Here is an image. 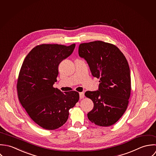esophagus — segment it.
<instances>
[{
	"label": "esophagus",
	"mask_w": 156,
	"mask_h": 156,
	"mask_svg": "<svg viewBox=\"0 0 156 156\" xmlns=\"http://www.w3.org/2000/svg\"><path fill=\"white\" fill-rule=\"evenodd\" d=\"M84 98V92H80V99H83Z\"/></svg>",
	"instance_id": "esophagus-1"
}]
</instances>
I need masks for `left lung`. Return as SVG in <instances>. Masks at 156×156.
Instances as JSON below:
<instances>
[{
  "instance_id": "left-lung-1",
  "label": "left lung",
  "mask_w": 156,
  "mask_h": 156,
  "mask_svg": "<svg viewBox=\"0 0 156 156\" xmlns=\"http://www.w3.org/2000/svg\"><path fill=\"white\" fill-rule=\"evenodd\" d=\"M78 54L94 77L100 79L99 90L85 93L94 104L88 119L101 126L115 124L126 111L131 94L130 71L124 55L115 45L102 41L80 44Z\"/></svg>"
}]
</instances>
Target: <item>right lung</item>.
Returning a JSON list of instances; mask_svg holds the SVG:
<instances>
[{
  "label": "right lung",
  "mask_w": 156,
  "mask_h": 156,
  "mask_svg": "<svg viewBox=\"0 0 156 156\" xmlns=\"http://www.w3.org/2000/svg\"><path fill=\"white\" fill-rule=\"evenodd\" d=\"M69 46L41 44L25 57L19 72L17 90L19 100L32 120L44 129L53 130L64 124L80 98L76 91L62 92L53 87L58 65L73 51Z\"/></svg>",
  "instance_id": "add662e5"
}]
</instances>
